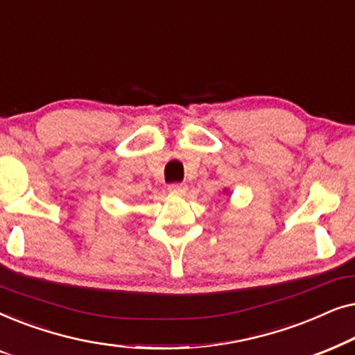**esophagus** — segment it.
I'll return each instance as SVG.
<instances>
[{"instance_id":"esophagus-1","label":"esophagus","mask_w":355,"mask_h":355,"mask_svg":"<svg viewBox=\"0 0 355 355\" xmlns=\"http://www.w3.org/2000/svg\"><path fill=\"white\" fill-rule=\"evenodd\" d=\"M168 191L174 193V196H184V193L187 192V186L186 184H171V186L168 187Z\"/></svg>"}]
</instances>
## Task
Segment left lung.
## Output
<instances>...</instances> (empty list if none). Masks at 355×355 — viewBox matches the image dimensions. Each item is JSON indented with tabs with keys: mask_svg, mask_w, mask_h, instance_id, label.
I'll list each match as a JSON object with an SVG mask.
<instances>
[{
	"mask_svg": "<svg viewBox=\"0 0 355 355\" xmlns=\"http://www.w3.org/2000/svg\"><path fill=\"white\" fill-rule=\"evenodd\" d=\"M223 193H226V196H227V193H230V191H227V189H225V191H223Z\"/></svg>",
	"mask_w": 355,
	"mask_h": 355,
	"instance_id": "1",
	"label": "left lung"
}]
</instances>
